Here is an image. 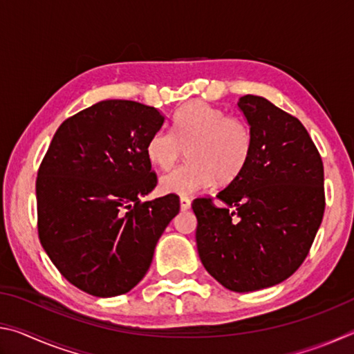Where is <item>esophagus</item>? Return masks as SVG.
Segmentation results:
<instances>
[{
    "label": "esophagus",
    "instance_id": "esophagus-1",
    "mask_svg": "<svg viewBox=\"0 0 354 354\" xmlns=\"http://www.w3.org/2000/svg\"><path fill=\"white\" fill-rule=\"evenodd\" d=\"M179 203H181L183 211H187V209H190V198H187V196H181Z\"/></svg>",
    "mask_w": 354,
    "mask_h": 354
}]
</instances>
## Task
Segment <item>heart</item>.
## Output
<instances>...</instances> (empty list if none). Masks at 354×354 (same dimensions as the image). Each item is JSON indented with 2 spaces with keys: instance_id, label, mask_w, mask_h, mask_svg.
<instances>
[{
  "instance_id": "1",
  "label": "heart",
  "mask_w": 354,
  "mask_h": 354,
  "mask_svg": "<svg viewBox=\"0 0 354 354\" xmlns=\"http://www.w3.org/2000/svg\"><path fill=\"white\" fill-rule=\"evenodd\" d=\"M254 139L247 122L205 101H190L171 118V131L160 129L147 143L149 162L169 170L187 154L189 162L160 178L165 194L192 195L218 181L242 175L253 156Z\"/></svg>"
}]
</instances>
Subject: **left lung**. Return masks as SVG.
<instances>
[{
  "mask_svg": "<svg viewBox=\"0 0 354 354\" xmlns=\"http://www.w3.org/2000/svg\"><path fill=\"white\" fill-rule=\"evenodd\" d=\"M239 107L253 133L250 164L236 181L192 203L196 247L206 270L226 289L251 292L281 283L309 254L323 212V162L297 117L245 95Z\"/></svg>",
  "mask_w": 354,
  "mask_h": 354,
  "instance_id": "8db88e82",
  "label": "left lung"
}]
</instances>
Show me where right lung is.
I'll use <instances>...</instances> for the list:
<instances>
[{
    "instance_id": "1",
    "label": "right lung",
    "mask_w": 354,
    "mask_h": 354,
    "mask_svg": "<svg viewBox=\"0 0 354 354\" xmlns=\"http://www.w3.org/2000/svg\"><path fill=\"white\" fill-rule=\"evenodd\" d=\"M156 107L106 100L59 127L39 167L37 231L62 277L93 297L129 292L151 266L179 196L140 201L158 184L147 143Z\"/></svg>"
}]
</instances>
